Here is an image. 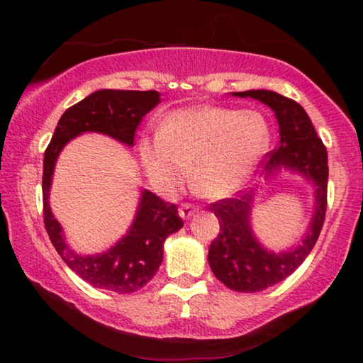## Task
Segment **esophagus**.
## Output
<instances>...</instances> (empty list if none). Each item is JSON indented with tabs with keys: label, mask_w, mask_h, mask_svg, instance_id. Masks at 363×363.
Masks as SVG:
<instances>
[{
	"label": "esophagus",
	"mask_w": 363,
	"mask_h": 363,
	"mask_svg": "<svg viewBox=\"0 0 363 363\" xmlns=\"http://www.w3.org/2000/svg\"><path fill=\"white\" fill-rule=\"evenodd\" d=\"M195 213H196V208L193 206L191 203H182L180 216L183 218V220H188V218H191Z\"/></svg>",
	"instance_id": "obj_1"
}]
</instances>
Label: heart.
<instances>
[{
	"label": "heart",
	"mask_w": 363,
	"mask_h": 363,
	"mask_svg": "<svg viewBox=\"0 0 363 363\" xmlns=\"http://www.w3.org/2000/svg\"><path fill=\"white\" fill-rule=\"evenodd\" d=\"M269 140V123L259 112L196 107L170 113L160 130L138 140L137 150L158 191H175L190 167L193 188L221 198L251 177Z\"/></svg>",
	"instance_id": "heart-1"
}]
</instances>
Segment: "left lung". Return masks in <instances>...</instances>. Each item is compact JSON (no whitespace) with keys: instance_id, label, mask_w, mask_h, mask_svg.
<instances>
[{"instance_id":"obj_1","label":"left lung","mask_w":363,"mask_h":363,"mask_svg":"<svg viewBox=\"0 0 363 363\" xmlns=\"http://www.w3.org/2000/svg\"><path fill=\"white\" fill-rule=\"evenodd\" d=\"M233 94L261 101L276 113L281 140L279 147L264 155L262 168L266 175L284 167L302 173L315 185V213L307 236L296 250L282 255L266 251L251 233L250 211L255 193L211 203L210 210L220 221V235L213 240L208 252L213 274L233 291L259 292L291 276L315 246L327 210V150L301 104L264 89Z\"/></svg>"}]
</instances>
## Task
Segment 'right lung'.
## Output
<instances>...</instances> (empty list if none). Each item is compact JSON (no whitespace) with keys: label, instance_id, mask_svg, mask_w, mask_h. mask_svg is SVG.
Listing matches in <instances>:
<instances>
[{"label":"right lung","instance_id":"add662e5","mask_svg":"<svg viewBox=\"0 0 363 363\" xmlns=\"http://www.w3.org/2000/svg\"><path fill=\"white\" fill-rule=\"evenodd\" d=\"M160 102L157 91H112L104 89L69 107L59 118L56 130L44 152L43 211L44 226L62 261L79 277L97 289L130 294L142 289L163 259V242L183 226L177 205L143 190L133 225L116 246L96 256H79L69 250L61 225L49 208V188L57 155L64 145L82 132H101L132 147L143 116Z\"/></svg>","mask_w":363,"mask_h":363}]
</instances>
